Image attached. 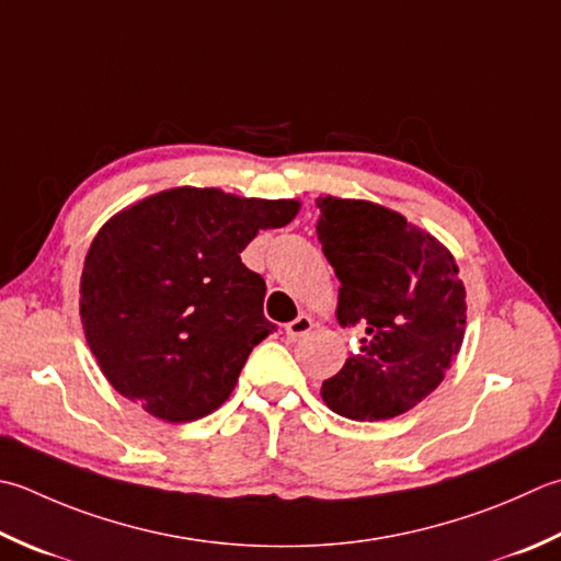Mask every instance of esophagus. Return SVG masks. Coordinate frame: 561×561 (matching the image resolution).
I'll return each mask as SVG.
<instances>
[{
	"label": "esophagus",
	"instance_id": "34e87169",
	"mask_svg": "<svg viewBox=\"0 0 561 561\" xmlns=\"http://www.w3.org/2000/svg\"><path fill=\"white\" fill-rule=\"evenodd\" d=\"M311 328H313L311 318L306 316V313H301V316H296L291 323L284 325V333H287V337L291 340V343H296V340H301V337L309 335Z\"/></svg>",
	"mask_w": 561,
	"mask_h": 561
}]
</instances>
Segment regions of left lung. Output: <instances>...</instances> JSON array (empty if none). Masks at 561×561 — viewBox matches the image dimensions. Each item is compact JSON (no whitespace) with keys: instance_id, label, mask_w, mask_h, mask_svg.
Segmentation results:
<instances>
[{"instance_id":"1","label":"left lung","mask_w":561,"mask_h":561,"mask_svg":"<svg viewBox=\"0 0 561 561\" xmlns=\"http://www.w3.org/2000/svg\"><path fill=\"white\" fill-rule=\"evenodd\" d=\"M316 233L340 279L337 323L365 325L321 399L350 421H389L440 387L467 328L465 284L440 240L375 202L318 196Z\"/></svg>"}]
</instances>
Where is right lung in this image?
I'll list each match as a JSON object with an SVG mask.
<instances>
[{"instance_id": "1", "label": "right lung", "mask_w": 561, "mask_h": 561, "mask_svg": "<svg viewBox=\"0 0 561 561\" xmlns=\"http://www.w3.org/2000/svg\"><path fill=\"white\" fill-rule=\"evenodd\" d=\"M299 199H245L174 186L99 228L80 279L82 331L121 397L168 423L214 413L274 325L265 279L240 262L260 230L282 228Z\"/></svg>"}]
</instances>
